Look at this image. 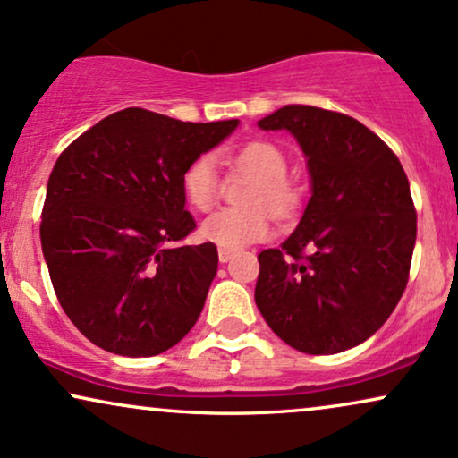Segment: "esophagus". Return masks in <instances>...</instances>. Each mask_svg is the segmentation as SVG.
<instances>
[{
	"mask_svg": "<svg viewBox=\"0 0 458 458\" xmlns=\"http://www.w3.org/2000/svg\"><path fill=\"white\" fill-rule=\"evenodd\" d=\"M231 257H233V250H229V248H218V261L220 263H227Z\"/></svg>",
	"mask_w": 458,
	"mask_h": 458,
	"instance_id": "obj_1",
	"label": "esophagus"
}]
</instances>
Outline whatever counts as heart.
I'll list each match as a JSON object with an SVG mask.
<instances>
[{
    "label": "heart",
    "mask_w": 458,
    "mask_h": 458,
    "mask_svg": "<svg viewBox=\"0 0 458 458\" xmlns=\"http://www.w3.org/2000/svg\"><path fill=\"white\" fill-rule=\"evenodd\" d=\"M231 172L240 176L255 178L248 193V206L257 210H218L201 223V238L220 248L238 250L248 244L261 242L272 233V223L265 208L274 214H289L297 206V189L286 178L284 150L269 140H252L235 150L229 159ZM184 195L193 208L201 212L216 206L223 180H220L218 163L212 155H201L191 163L182 178Z\"/></svg>",
    "instance_id": "heart-1"
}]
</instances>
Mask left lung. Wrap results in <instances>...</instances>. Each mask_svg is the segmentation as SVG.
Returning <instances> with one entry per match:
<instances>
[{
  "instance_id": "8db88e82",
  "label": "left lung",
  "mask_w": 458,
  "mask_h": 458,
  "mask_svg": "<svg viewBox=\"0 0 458 458\" xmlns=\"http://www.w3.org/2000/svg\"><path fill=\"white\" fill-rule=\"evenodd\" d=\"M257 125L297 140L312 193L297 229L259 255V312L299 352L359 346L408 284L416 244L408 176L374 131L340 112L284 106Z\"/></svg>"
}]
</instances>
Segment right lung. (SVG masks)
<instances>
[{
	"label": "right lung",
	"instance_id": "add662e5",
	"mask_svg": "<svg viewBox=\"0 0 458 458\" xmlns=\"http://www.w3.org/2000/svg\"><path fill=\"white\" fill-rule=\"evenodd\" d=\"M238 125L127 108L61 152L39 238L61 308L95 346L155 357L197 323L218 252L212 242L176 246L195 229L182 178Z\"/></svg>",
	"mask_w": 458,
	"mask_h": 458
}]
</instances>
